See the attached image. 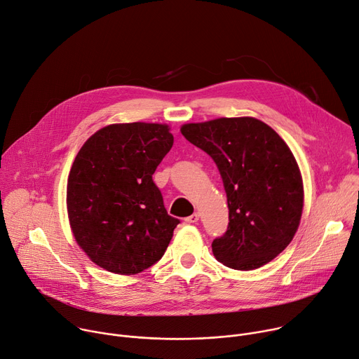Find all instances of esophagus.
<instances>
[{
  "label": "esophagus",
  "instance_id": "1",
  "mask_svg": "<svg viewBox=\"0 0 359 359\" xmlns=\"http://www.w3.org/2000/svg\"><path fill=\"white\" fill-rule=\"evenodd\" d=\"M198 219H200V214L198 212H194V214H191L189 217H187L185 218V223H197L198 222Z\"/></svg>",
  "mask_w": 359,
  "mask_h": 359
}]
</instances>
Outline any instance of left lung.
<instances>
[{"instance_id": "1", "label": "left lung", "mask_w": 359, "mask_h": 359, "mask_svg": "<svg viewBox=\"0 0 359 359\" xmlns=\"http://www.w3.org/2000/svg\"><path fill=\"white\" fill-rule=\"evenodd\" d=\"M181 133L214 159L223 178L230 223L211 244L215 259L236 270H255L280 255L303 210L302 175L286 142L247 116L187 123Z\"/></svg>"}]
</instances>
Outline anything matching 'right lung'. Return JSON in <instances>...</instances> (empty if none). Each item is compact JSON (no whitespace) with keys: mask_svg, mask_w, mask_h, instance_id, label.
<instances>
[{"mask_svg":"<svg viewBox=\"0 0 359 359\" xmlns=\"http://www.w3.org/2000/svg\"><path fill=\"white\" fill-rule=\"evenodd\" d=\"M172 144L168 125L115 123L93 133L76 155L69 222L80 249L102 269L136 274L167 250L180 219L165 210L152 175Z\"/></svg>","mask_w":359,"mask_h":359,"instance_id":"add662e5","label":"right lung"}]
</instances>
